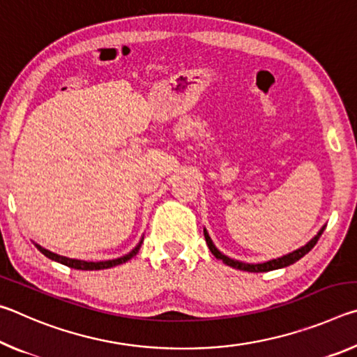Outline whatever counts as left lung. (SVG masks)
<instances>
[{"instance_id": "1", "label": "left lung", "mask_w": 357, "mask_h": 357, "mask_svg": "<svg viewBox=\"0 0 357 357\" xmlns=\"http://www.w3.org/2000/svg\"><path fill=\"white\" fill-rule=\"evenodd\" d=\"M324 228H326V225L321 227V229H319L315 236H313L305 245H302V247H299V249L287 253V255L274 258V259H269V261H264V263H244V261H239V259H233V258H229L227 255H223V253L214 245L213 239H211L209 233L206 231V228H203V233H204V239H206V244L209 247L211 253H213V255L217 259H220V261L225 263L227 266H231V268L239 269V271H247V273H268V271L287 268V266L293 264V263L298 261V259H301L302 257L305 255V253H309L313 249V247H315V244L318 243V239L323 234Z\"/></svg>"}]
</instances>
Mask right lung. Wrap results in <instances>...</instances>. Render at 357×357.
<instances>
[{"label":"right lung","mask_w":357,"mask_h":357,"mask_svg":"<svg viewBox=\"0 0 357 357\" xmlns=\"http://www.w3.org/2000/svg\"><path fill=\"white\" fill-rule=\"evenodd\" d=\"M143 244V236L142 239L138 241V244L132 249L129 253H126V255L119 257V258H114V259H104V261H84V259H77V258H69V257H63V255H58V253H53L50 250L44 249V247L36 244L34 245L38 247V250L40 253H44L47 258L53 259V261H58L64 266H69V268H74V269H80V271H99V269H108V268H113V266H118V264H123L126 261H129L130 258H134L138 250H140V247Z\"/></svg>","instance_id":"right-lung-1"}]
</instances>
